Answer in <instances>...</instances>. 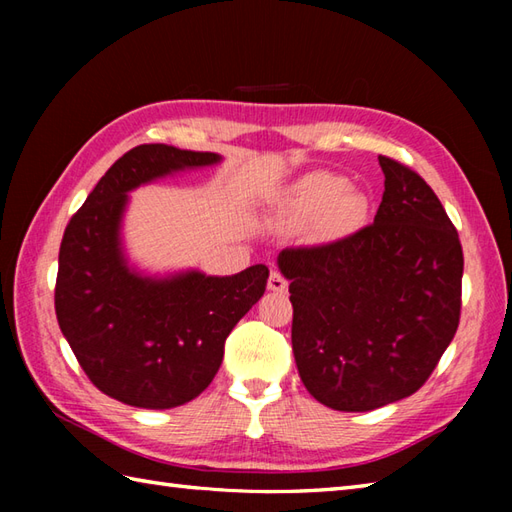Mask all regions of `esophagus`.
I'll use <instances>...</instances> for the list:
<instances>
[{"mask_svg": "<svg viewBox=\"0 0 512 512\" xmlns=\"http://www.w3.org/2000/svg\"><path fill=\"white\" fill-rule=\"evenodd\" d=\"M268 290H273V292H286V290H288L286 277L281 275V273H277V270H273V273H270V277H268Z\"/></svg>", "mask_w": 512, "mask_h": 512, "instance_id": "obj_1", "label": "esophagus"}]
</instances>
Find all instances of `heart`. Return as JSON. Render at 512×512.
<instances>
[{
	"label": "heart",
	"mask_w": 512,
	"mask_h": 512,
	"mask_svg": "<svg viewBox=\"0 0 512 512\" xmlns=\"http://www.w3.org/2000/svg\"><path fill=\"white\" fill-rule=\"evenodd\" d=\"M279 222L286 226L312 224L323 239L354 233L367 217V198L347 187L339 173L312 171L286 191L279 206Z\"/></svg>",
	"instance_id": "1"
}]
</instances>
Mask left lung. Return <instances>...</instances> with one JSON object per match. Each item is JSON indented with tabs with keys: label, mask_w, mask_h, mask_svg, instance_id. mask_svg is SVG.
<instances>
[{
	"label": "left lung",
	"mask_w": 512,
	"mask_h": 512,
	"mask_svg": "<svg viewBox=\"0 0 512 512\" xmlns=\"http://www.w3.org/2000/svg\"><path fill=\"white\" fill-rule=\"evenodd\" d=\"M374 224L339 242L286 248L292 352L303 385L336 411H372L418 391L453 341L462 244L416 171L378 156Z\"/></svg>",
	"instance_id": "8db88e82"
}]
</instances>
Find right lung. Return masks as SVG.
<instances>
[{"label": "right lung", "instance_id": "add662e5", "mask_svg": "<svg viewBox=\"0 0 512 512\" xmlns=\"http://www.w3.org/2000/svg\"><path fill=\"white\" fill-rule=\"evenodd\" d=\"M211 151L140 145L107 169L65 228L54 310L76 361L103 394L140 409L200 396L224 358V341L262 299L268 268L228 277L136 270L123 248L129 191L178 171L211 167Z\"/></svg>", "mask_w": 512, "mask_h": 512}]
</instances>
